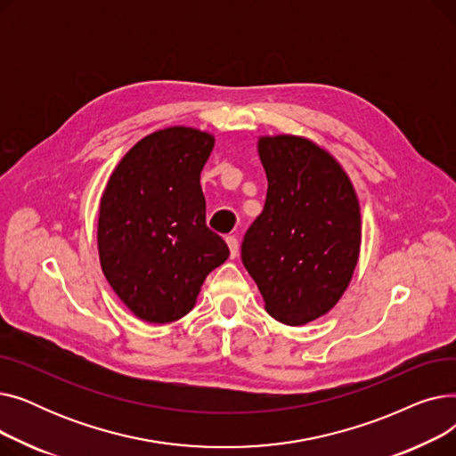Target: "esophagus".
<instances>
[{
	"label": "esophagus",
	"mask_w": 456,
	"mask_h": 456,
	"mask_svg": "<svg viewBox=\"0 0 456 456\" xmlns=\"http://www.w3.org/2000/svg\"><path fill=\"white\" fill-rule=\"evenodd\" d=\"M225 240H227L229 249H231V256L234 258V256L238 255V238H236V236H232V234H229V236L225 238Z\"/></svg>",
	"instance_id": "34e87169"
}]
</instances>
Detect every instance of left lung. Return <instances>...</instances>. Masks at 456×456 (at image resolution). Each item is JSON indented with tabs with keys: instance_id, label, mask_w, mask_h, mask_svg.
<instances>
[{
	"instance_id": "1",
	"label": "left lung",
	"mask_w": 456,
	"mask_h": 456,
	"mask_svg": "<svg viewBox=\"0 0 456 456\" xmlns=\"http://www.w3.org/2000/svg\"><path fill=\"white\" fill-rule=\"evenodd\" d=\"M265 210L246 231L242 262L268 314L313 322L338 303L361 249V207L340 164L299 136H265Z\"/></svg>"
}]
</instances>
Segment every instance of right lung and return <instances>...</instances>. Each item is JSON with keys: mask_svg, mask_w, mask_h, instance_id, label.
Here are the masks:
<instances>
[{"mask_svg": "<svg viewBox=\"0 0 456 456\" xmlns=\"http://www.w3.org/2000/svg\"><path fill=\"white\" fill-rule=\"evenodd\" d=\"M214 138L167 127L119 160L103 191L98 248L103 273L131 313L170 323L196 305L205 277L229 248L207 227L201 170Z\"/></svg>", "mask_w": 456, "mask_h": 456, "instance_id": "right-lung-1", "label": "right lung"}]
</instances>
